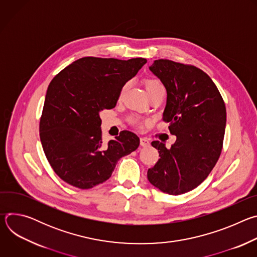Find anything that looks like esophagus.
Returning a JSON list of instances; mask_svg holds the SVG:
<instances>
[{
    "label": "esophagus",
    "instance_id": "1",
    "mask_svg": "<svg viewBox=\"0 0 257 257\" xmlns=\"http://www.w3.org/2000/svg\"><path fill=\"white\" fill-rule=\"evenodd\" d=\"M140 145L143 146V148H145V146H149L150 145L149 139H146L144 137H140Z\"/></svg>",
    "mask_w": 257,
    "mask_h": 257
}]
</instances>
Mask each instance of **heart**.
<instances>
[{
	"label": "heart",
	"mask_w": 257,
	"mask_h": 257,
	"mask_svg": "<svg viewBox=\"0 0 257 257\" xmlns=\"http://www.w3.org/2000/svg\"><path fill=\"white\" fill-rule=\"evenodd\" d=\"M127 85H128V83H126V84L124 85V87H123V89H122V92L127 88ZM145 87H146V90H148L149 93H150V92H152V91H154V90H156V89L162 88V87H164V86H163L162 82H161L159 79L151 78V79H148V80L145 81ZM130 123L136 125V124H139L140 122H139L138 118H136V117H131V118H130Z\"/></svg>",
	"instance_id": "b5f03b06"
}]
</instances>
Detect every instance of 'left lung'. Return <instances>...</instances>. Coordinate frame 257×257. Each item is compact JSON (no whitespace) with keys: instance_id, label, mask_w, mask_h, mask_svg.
<instances>
[{"instance_id":"obj_1","label":"left lung","mask_w":257,"mask_h":257,"mask_svg":"<svg viewBox=\"0 0 257 257\" xmlns=\"http://www.w3.org/2000/svg\"><path fill=\"white\" fill-rule=\"evenodd\" d=\"M150 69L167 89L163 120L177 139L169 150L163 142H152L160 160L148 178L161 191L179 195L200 185L221 156L226 105L211 78L193 65L160 59Z\"/></svg>"}]
</instances>
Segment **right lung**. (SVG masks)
Here are the masks:
<instances>
[{
  "mask_svg": "<svg viewBox=\"0 0 257 257\" xmlns=\"http://www.w3.org/2000/svg\"><path fill=\"white\" fill-rule=\"evenodd\" d=\"M146 59L84 57L51 81L40 120V137L54 172L68 184L90 189L105 182L139 138L124 130L102 143L99 113L116 106L124 84Z\"/></svg>",
  "mask_w": 257,
  "mask_h": 257,
  "instance_id": "obj_1",
  "label": "right lung"
}]
</instances>
